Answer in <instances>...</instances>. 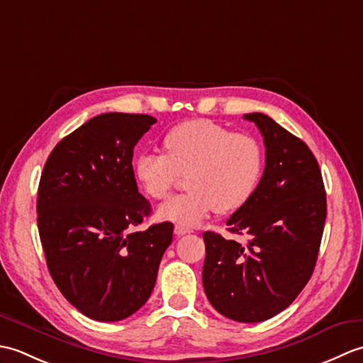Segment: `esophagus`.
Returning a JSON list of instances; mask_svg holds the SVG:
<instances>
[{"instance_id": "obj_1", "label": "esophagus", "mask_w": 363, "mask_h": 363, "mask_svg": "<svg viewBox=\"0 0 363 363\" xmlns=\"http://www.w3.org/2000/svg\"><path fill=\"white\" fill-rule=\"evenodd\" d=\"M190 233H191V229L187 228V226H184V225H176V226H174V234H176L177 237L186 235V234H190Z\"/></svg>"}]
</instances>
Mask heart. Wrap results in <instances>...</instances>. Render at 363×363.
I'll list each match as a JSON object with an SVG mask.
<instances>
[{
    "label": "heart",
    "mask_w": 363,
    "mask_h": 363,
    "mask_svg": "<svg viewBox=\"0 0 363 363\" xmlns=\"http://www.w3.org/2000/svg\"><path fill=\"white\" fill-rule=\"evenodd\" d=\"M165 154L143 152L134 174L145 194L165 199L181 173L189 190L159 207L162 220L195 225L207 213H228L250 201L264 173V148L256 137L230 133L211 120H190L172 128L162 140Z\"/></svg>",
    "instance_id": "heart-1"
}]
</instances>
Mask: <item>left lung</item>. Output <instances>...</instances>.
Returning <instances> with one entry per match:
<instances>
[{"instance_id":"left-lung-1","label":"left lung","mask_w":363,"mask_h":363,"mask_svg":"<svg viewBox=\"0 0 363 363\" xmlns=\"http://www.w3.org/2000/svg\"><path fill=\"white\" fill-rule=\"evenodd\" d=\"M265 143V169L254 195L226 221L229 233L203 234V285L225 317L259 323L295 301L317 264L326 221V191L318 162L301 138L265 113H245Z\"/></svg>"}]
</instances>
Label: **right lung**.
Here are the masks:
<instances>
[{"instance_id":"add662e5","label":"right lung","mask_w":363,"mask_h":363,"mask_svg":"<svg viewBox=\"0 0 363 363\" xmlns=\"http://www.w3.org/2000/svg\"><path fill=\"white\" fill-rule=\"evenodd\" d=\"M157 120L101 113L64 137L43 167L37 225L52 281L96 321H120L148 301L173 223L146 230L150 201L138 194L134 146Z\"/></svg>"}]
</instances>
